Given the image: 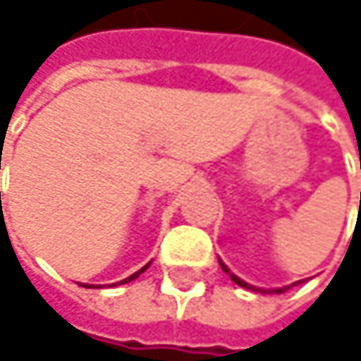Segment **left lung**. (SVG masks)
Here are the masks:
<instances>
[{"mask_svg": "<svg viewBox=\"0 0 361 361\" xmlns=\"http://www.w3.org/2000/svg\"><path fill=\"white\" fill-rule=\"evenodd\" d=\"M219 264H221V269L225 271V273H229V277H231V281L233 283H238V286H243V288H247V290H255V293H262V295H281V293H286L288 288H293V286H297V283H301V281H295L293 286H283V288H255V286H251V283H247L245 279H240L238 275H233L227 267H225V262L223 259H219Z\"/></svg>", "mask_w": 361, "mask_h": 361, "instance_id": "obj_1", "label": "left lung"}]
</instances>
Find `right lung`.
<instances>
[{"label": "right lung", "instance_id": "obj_1", "mask_svg": "<svg viewBox=\"0 0 361 361\" xmlns=\"http://www.w3.org/2000/svg\"><path fill=\"white\" fill-rule=\"evenodd\" d=\"M147 269H149V264H145V267H142V269H140V271H136V273H134V275H130V277H126V279H121V281H118V283H128V281H132V279H136V277H138V275H140V273H145V271H147ZM112 286H116V283H112ZM88 288H102V286H94V283H92V286H88Z\"/></svg>", "mask_w": 361, "mask_h": 361}]
</instances>
